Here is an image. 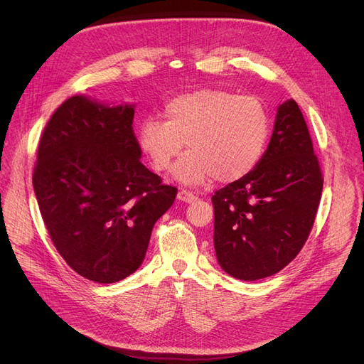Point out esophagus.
<instances>
[{"instance_id":"obj_1","label":"esophagus","mask_w":364,"mask_h":364,"mask_svg":"<svg viewBox=\"0 0 364 364\" xmlns=\"http://www.w3.org/2000/svg\"><path fill=\"white\" fill-rule=\"evenodd\" d=\"M177 198H178V200H183L186 203H190V202H193L196 199V196L192 192H188V190H184V188L180 190Z\"/></svg>"}]
</instances>
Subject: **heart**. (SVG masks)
<instances>
[{
  "instance_id": "obj_1",
  "label": "heart",
  "mask_w": 364,
  "mask_h": 364,
  "mask_svg": "<svg viewBox=\"0 0 364 364\" xmlns=\"http://www.w3.org/2000/svg\"><path fill=\"white\" fill-rule=\"evenodd\" d=\"M164 118H146L139 144L151 168L168 171L187 143L188 153L176 166L177 180L199 186L243 180L258 166L270 137V118L257 97L220 88L180 94L164 106Z\"/></svg>"
}]
</instances>
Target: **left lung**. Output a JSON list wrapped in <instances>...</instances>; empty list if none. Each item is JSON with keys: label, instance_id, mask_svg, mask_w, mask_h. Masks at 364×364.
<instances>
[{"label": "left lung", "instance_id": "obj_1", "mask_svg": "<svg viewBox=\"0 0 364 364\" xmlns=\"http://www.w3.org/2000/svg\"><path fill=\"white\" fill-rule=\"evenodd\" d=\"M323 176L295 100L279 106L272 140L250 176L213 196L214 246L232 277L258 280L284 269L313 228Z\"/></svg>", "mask_w": 364, "mask_h": 364}]
</instances>
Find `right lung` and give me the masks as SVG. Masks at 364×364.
Returning <instances> with one entry per match:
<instances>
[{
  "mask_svg": "<svg viewBox=\"0 0 364 364\" xmlns=\"http://www.w3.org/2000/svg\"><path fill=\"white\" fill-rule=\"evenodd\" d=\"M132 121L129 105L73 95L38 144L32 183L51 242L72 270L97 283L139 269L153 225L177 196L140 162Z\"/></svg>",
  "mask_w": 364,
  "mask_h": 364,
  "instance_id": "add662e5",
  "label": "right lung"
}]
</instances>
